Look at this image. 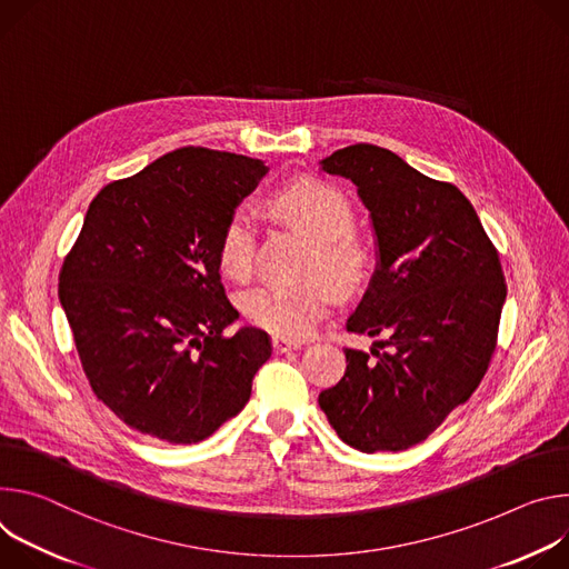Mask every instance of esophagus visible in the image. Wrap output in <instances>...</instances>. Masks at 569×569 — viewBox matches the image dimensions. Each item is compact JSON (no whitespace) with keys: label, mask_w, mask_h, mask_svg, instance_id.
<instances>
[{"label":"esophagus","mask_w":569,"mask_h":569,"mask_svg":"<svg viewBox=\"0 0 569 569\" xmlns=\"http://www.w3.org/2000/svg\"><path fill=\"white\" fill-rule=\"evenodd\" d=\"M300 348V343H296V341H289V339H280V337H273V350L276 352H291V350H298Z\"/></svg>","instance_id":"esophagus-1"}]
</instances>
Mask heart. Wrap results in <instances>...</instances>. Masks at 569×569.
Returning a JSON list of instances; mask_svg holds the SVG:
<instances>
[{
	"label": "heart",
	"instance_id": "1",
	"mask_svg": "<svg viewBox=\"0 0 569 569\" xmlns=\"http://www.w3.org/2000/svg\"><path fill=\"white\" fill-rule=\"evenodd\" d=\"M278 217L317 239L309 271L328 273L341 289H352L368 269V250L352 234L355 212L337 187L323 180H298L271 197ZM256 221L232 214L219 234V264L234 278L246 280L256 264ZM335 302V284L323 278L282 284L271 282L243 296V313L256 326L280 339H305L326 319Z\"/></svg>",
	"mask_w": 569,
	"mask_h": 569
}]
</instances>
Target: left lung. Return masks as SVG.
<instances>
[{
    "label": "left lung",
    "instance_id": "1",
    "mask_svg": "<svg viewBox=\"0 0 569 569\" xmlns=\"http://www.w3.org/2000/svg\"><path fill=\"white\" fill-rule=\"evenodd\" d=\"M323 171L350 178L370 212L380 262L348 332L389 337L346 348L341 382L319 405L350 448L402 452L468 402L497 348L507 282L472 203L393 151L352 144Z\"/></svg>",
    "mask_w": 569,
    "mask_h": 569
}]
</instances>
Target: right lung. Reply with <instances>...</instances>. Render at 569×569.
Wrapping results in <instances>:
<instances>
[{"label": "right lung", "instance_id": "right-lung-1", "mask_svg": "<svg viewBox=\"0 0 569 569\" xmlns=\"http://www.w3.org/2000/svg\"><path fill=\"white\" fill-rule=\"evenodd\" d=\"M267 173L262 160L176 149L106 184L62 262L58 298L94 396L164 443L212 436L250 398L271 357L219 276V234Z\"/></svg>", "mask_w": 569, "mask_h": 569}]
</instances>
